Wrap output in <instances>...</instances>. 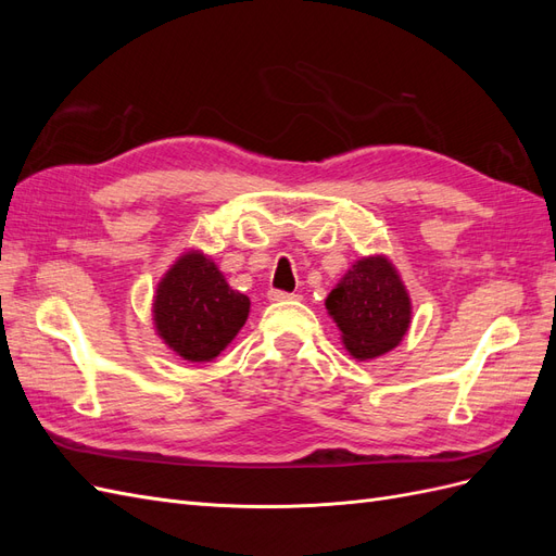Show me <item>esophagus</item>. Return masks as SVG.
<instances>
[{
  "label": "esophagus",
  "instance_id": "obj_1",
  "mask_svg": "<svg viewBox=\"0 0 556 556\" xmlns=\"http://www.w3.org/2000/svg\"><path fill=\"white\" fill-rule=\"evenodd\" d=\"M296 294L292 292H282V290H268V301H292Z\"/></svg>",
  "mask_w": 556,
  "mask_h": 556
}]
</instances>
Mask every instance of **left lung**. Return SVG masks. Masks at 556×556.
<instances>
[{"mask_svg":"<svg viewBox=\"0 0 556 556\" xmlns=\"http://www.w3.org/2000/svg\"><path fill=\"white\" fill-rule=\"evenodd\" d=\"M325 306L343 333L345 350L359 362L396 348L410 327L413 306L406 285L382 255L352 264Z\"/></svg>","mask_w":556,"mask_h":556,"instance_id":"obj_1","label":"left lung"}]
</instances>
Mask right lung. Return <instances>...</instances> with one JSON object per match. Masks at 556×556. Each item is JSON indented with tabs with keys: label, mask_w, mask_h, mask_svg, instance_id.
Returning a JSON list of instances; mask_svg holds the SVG:
<instances>
[{
	"label": "right lung",
	"mask_w": 556,
	"mask_h": 556,
	"mask_svg": "<svg viewBox=\"0 0 556 556\" xmlns=\"http://www.w3.org/2000/svg\"><path fill=\"white\" fill-rule=\"evenodd\" d=\"M250 313V299L231 290L220 268L192 250L157 285L153 319L160 339L188 362H211L233 341Z\"/></svg>",
	"instance_id": "right-lung-1"
}]
</instances>
